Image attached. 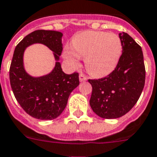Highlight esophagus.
Returning a JSON list of instances; mask_svg holds the SVG:
<instances>
[{
    "label": "esophagus",
    "mask_w": 157,
    "mask_h": 157,
    "mask_svg": "<svg viewBox=\"0 0 157 157\" xmlns=\"http://www.w3.org/2000/svg\"><path fill=\"white\" fill-rule=\"evenodd\" d=\"M86 79H87V78H86V76L85 75H83L82 73L80 74V75H79V81L80 82L86 81Z\"/></svg>",
    "instance_id": "esophagus-1"
}]
</instances>
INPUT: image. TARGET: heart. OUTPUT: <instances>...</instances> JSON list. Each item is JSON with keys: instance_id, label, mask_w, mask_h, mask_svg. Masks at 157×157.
Returning a JSON list of instances; mask_svg holds the SVG:
<instances>
[{"instance_id": "heart-1", "label": "heart", "mask_w": 157, "mask_h": 157, "mask_svg": "<svg viewBox=\"0 0 157 157\" xmlns=\"http://www.w3.org/2000/svg\"><path fill=\"white\" fill-rule=\"evenodd\" d=\"M72 47L65 49V58L75 67L79 63L80 57H85L86 70L96 77L111 73L122 53L119 36L100 31H85L75 35L72 39Z\"/></svg>"}]
</instances>
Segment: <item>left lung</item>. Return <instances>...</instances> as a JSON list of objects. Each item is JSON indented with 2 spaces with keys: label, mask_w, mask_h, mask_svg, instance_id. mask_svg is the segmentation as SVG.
Instances as JSON below:
<instances>
[{
  "label": "left lung",
  "mask_w": 157,
  "mask_h": 157,
  "mask_svg": "<svg viewBox=\"0 0 157 157\" xmlns=\"http://www.w3.org/2000/svg\"><path fill=\"white\" fill-rule=\"evenodd\" d=\"M122 54L111 73L99 79H88L92 93L90 107L99 117L116 119L135 106L145 82V67L140 46L127 33H120Z\"/></svg>",
  "instance_id": "1"
}]
</instances>
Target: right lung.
<instances>
[{
  "label": "right lung",
  "instance_id": "right-lung-1",
  "mask_svg": "<svg viewBox=\"0 0 157 157\" xmlns=\"http://www.w3.org/2000/svg\"><path fill=\"white\" fill-rule=\"evenodd\" d=\"M63 33L58 31L35 30L17 45L10 68L12 90L18 103L27 114L41 120L56 119L64 111L70 94L79 84L78 73L67 75L59 62L47 75L34 78L23 67V54L27 46L41 43L54 52L56 60L63 52Z\"/></svg>",
  "mask_w": 157,
  "mask_h": 157
}]
</instances>
